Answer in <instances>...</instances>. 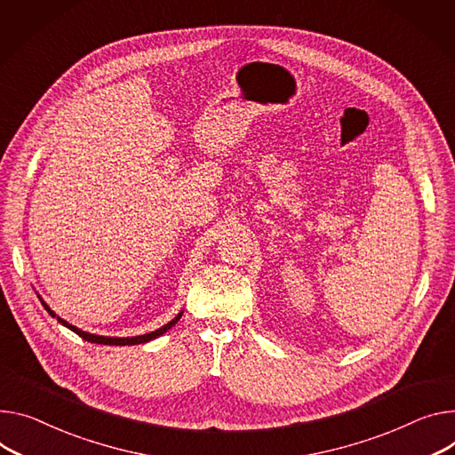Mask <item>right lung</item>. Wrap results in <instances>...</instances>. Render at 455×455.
Here are the masks:
<instances>
[{
  "label": "right lung",
  "mask_w": 455,
  "mask_h": 455,
  "mask_svg": "<svg viewBox=\"0 0 455 455\" xmlns=\"http://www.w3.org/2000/svg\"><path fill=\"white\" fill-rule=\"evenodd\" d=\"M38 299L42 300V304H44V307L49 311V315L51 317H54L61 326H65V328H68L71 331H75L76 335H80L82 339H85V340H89V342H96V344H108V346H131V344H144V342H149V340H155V339H158L160 335H164L165 331H169L174 324H177L179 321H180V317H182V313L184 311H180L177 317H174L172 321H169L165 326H162V328H158V330H155V331H151V333H144V335H136V337H108V335H96V333H89V331H84V330H80V328H76V326H73V324H68L67 321H63L61 317H58L56 313L47 306V302L38 295Z\"/></svg>",
  "instance_id": "add662e5"
}]
</instances>
